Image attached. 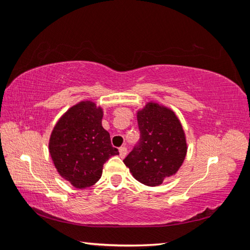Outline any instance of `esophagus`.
<instances>
[{
	"label": "esophagus",
	"instance_id": "esophagus-1",
	"mask_svg": "<svg viewBox=\"0 0 250 250\" xmlns=\"http://www.w3.org/2000/svg\"><path fill=\"white\" fill-rule=\"evenodd\" d=\"M126 152H128V150H126V146H125L119 147V153H120L121 158H125V156L126 155Z\"/></svg>",
	"mask_w": 250,
	"mask_h": 250
}]
</instances>
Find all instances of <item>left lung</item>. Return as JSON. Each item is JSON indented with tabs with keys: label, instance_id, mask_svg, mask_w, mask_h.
Masks as SVG:
<instances>
[{
	"label": "left lung",
	"instance_id": "8db88e82",
	"mask_svg": "<svg viewBox=\"0 0 250 250\" xmlns=\"http://www.w3.org/2000/svg\"><path fill=\"white\" fill-rule=\"evenodd\" d=\"M137 118L140 140L124 162L135 180L158 186L183 163L188 151L184 130L172 110L154 103L146 104Z\"/></svg>",
	"mask_w": 250,
	"mask_h": 250
}]
</instances>
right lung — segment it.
<instances>
[{"instance_id": "1", "label": "right lung", "mask_w": 250, "mask_h": 250, "mask_svg": "<svg viewBox=\"0 0 250 250\" xmlns=\"http://www.w3.org/2000/svg\"><path fill=\"white\" fill-rule=\"evenodd\" d=\"M103 115V109L92 101H82L58 120L50 135L49 153L55 167L77 188L94 185L103 174L104 164L119 154L101 125Z\"/></svg>"}]
</instances>
